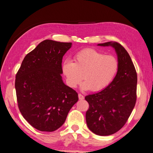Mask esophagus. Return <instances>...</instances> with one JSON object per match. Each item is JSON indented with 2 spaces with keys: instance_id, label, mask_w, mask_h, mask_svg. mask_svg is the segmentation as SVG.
<instances>
[{
  "instance_id": "esophagus-1",
  "label": "esophagus",
  "mask_w": 153,
  "mask_h": 153,
  "mask_svg": "<svg viewBox=\"0 0 153 153\" xmlns=\"http://www.w3.org/2000/svg\"><path fill=\"white\" fill-rule=\"evenodd\" d=\"M78 97H79V99L80 100H84V96L81 94H78Z\"/></svg>"
}]
</instances>
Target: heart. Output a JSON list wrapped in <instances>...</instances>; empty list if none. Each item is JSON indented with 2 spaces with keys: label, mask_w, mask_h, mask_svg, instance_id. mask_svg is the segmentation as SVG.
<instances>
[{
  "label": "heart",
  "mask_w": 153,
  "mask_h": 153,
  "mask_svg": "<svg viewBox=\"0 0 153 153\" xmlns=\"http://www.w3.org/2000/svg\"><path fill=\"white\" fill-rule=\"evenodd\" d=\"M119 68L117 58L94 48H85L74 56V62L65 60L62 71L69 87L75 88L80 83L85 91H100L110 84Z\"/></svg>",
  "instance_id": "b5f03b06"
}]
</instances>
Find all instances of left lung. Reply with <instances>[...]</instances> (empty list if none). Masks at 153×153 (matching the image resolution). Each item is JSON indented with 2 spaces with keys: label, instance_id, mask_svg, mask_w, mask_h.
Listing matches in <instances>:
<instances>
[{
  "label": "left lung",
  "instance_id": "1",
  "mask_svg": "<svg viewBox=\"0 0 153 153\" xmlns=\"http://www.w3.org/2000/svg\"><path fill=\"white\" fill-rule=\"evenodd\" d=\"M97 45L115 50L119 68L106 88L85 97L89 104L86 121L94 134L108 136L123 127L135 106L137 74L130 56L119 43L111 41Z\"/></svg>",
  "mask_w": 153,
  "mask_h": 153
}]
</instances>
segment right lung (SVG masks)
<instances>
[{
  "mask_svg": "<svg viewBox=\"0 0 153 153\" xmlns=\"http://www.w3.org/2000/svg\"><path fill=\"white\" fill-rule=\"evenodd\" d=\"M72 42L45 40L25 56L15 79L19 108L40 131L61 127L78 101L77 93L62 79V59Z\"/></svg>",
  "mask_w": 153,
  "mask_h": 153,
  "instance_id": "obj_1",
  "label": "right lung"
}]
</instances>
